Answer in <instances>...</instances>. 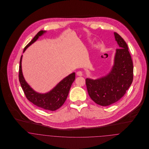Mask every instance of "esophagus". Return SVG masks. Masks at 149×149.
<instances>
[{
    "label": "esophagus",
    "mask_w": 149,
    "mask_h": 149,
    "mask_svg": "<svg viewBox=\"0 0 149 149\" xmlns=\"http://www.w3.org/2000/svg\"><path fill=\"white\" fill-rule=\"evenodd\" d=\"M77 75L79 76H83V72H81V71H79L77 72Z\"/></svg>",
    "instance_id": "obj_1"
}]
</instances>
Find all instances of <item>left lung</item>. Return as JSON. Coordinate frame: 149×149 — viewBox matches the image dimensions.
<instances>
[{"mask_svg":"<svg viewBox=\"0 0 149 149\" xmlns=\"http://www.w3.org/2000/svg\"><path fill=\"white\" fill-rule=\"evenodd\" d=\"M114 64L106 76L93 80L86 79L88 94L91 99L102 106H107L119 100L126 93L133 80V63L127 45L116 33Z\"/></svg>","mask_w":149,"mask_h":149,"instance_id":"left-lung-1","label":"left lung"}]
</instances>
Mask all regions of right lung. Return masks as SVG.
<instances>
[{"mask_svg": "<svg viewBox=\"0 0 149 149\" xmlns=\"http://www.w3.org/2000/svg\"><path fill=\"white\" fill-rule=\"evenodd\" d=\"M46 31H40L33 39L24 47L26 49L36 42ZM22 59L20 60L19 70V80L26 98L34 105L50 111H56L63 105L69 93L70 88L75 80V73L73 72L62 80L53 89L46 93H40L34 91L25 81L22 70Z\"/></svg>", "mask_w": 149, "mask_h": 149, "instance_id": "right-lung-1", "label": "right lung"}]
</instances>
